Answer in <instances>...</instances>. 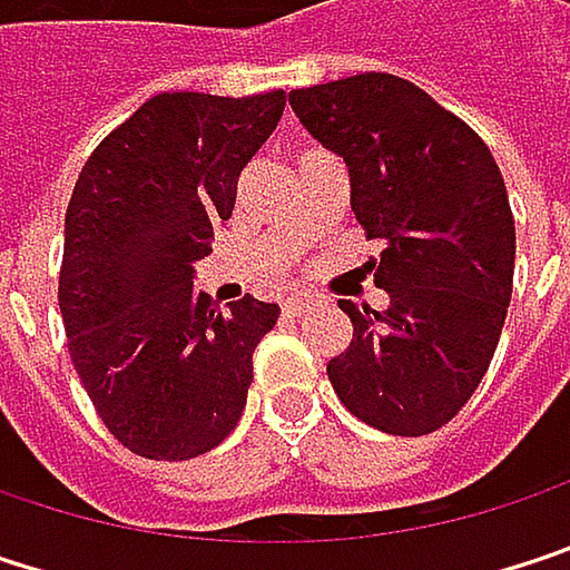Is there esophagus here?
I'll use <instances>...</instances> for the list:
<instances>
[{
    "instance_id": "34e87169",
    "label": "esophagus",
    "mask_w": 570,
    "mask_h": 570,
    "mask_svg": "<svg viewBox=\"0 0 570 570\" xmlns=\"http://www.w3.org/2000/svg\"><path fill=\"white\" fill-rule=\"evenodd\" d=\"M309 309V296H303V293H296V296H286L284 299V313L289 316H296V313H306Z\"/></svg>"
}]
</instances>
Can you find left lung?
I'll return each mask as SVG.
<instances>
[{
  "instance_id": "left-lung-1",
  "label": "left lung",
  "mask_w": 570,
  "mask_h": 570,
  "mask_svg": "<svg viewBox=\"0 0 570 570\" xmlns=\"http://www.w3.org/2000/svg\"><path fill=\"white\" fill-rule=\"evenodd\" d=\"M306 131L350 168L386 309L340 299L353 343L330 360L340 402L390 435H429L479 390L512 299L514 217L489 145L419 85L363 71L296 88Z\"/></svg>"
}]
</instances>
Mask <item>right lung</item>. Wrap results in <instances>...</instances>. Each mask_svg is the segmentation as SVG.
I'll list each match as a JSON object with an SVG mask.
<instances>
[{
	"instance_id": "1",
	"label": "right lung",
	"mask_w": 570,
	"mask_h": 570,
	"mask_svg": "<svg viewBox=\"0 0 570 570\" xmlns=\"http://www.w3.org/2000/svg\"><path fill=\"white\" fill-rule=\"evenodd\" d=\"M284 105L281 88L155 95L75 180L58 271L68 356L105 429L141 459H197L244 415L281 306L247 293L220 309L194 289V264Z\"/></svg>"
}]
</instances>
